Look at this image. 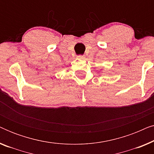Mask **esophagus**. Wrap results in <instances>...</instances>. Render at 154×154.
<instances>
[{
    "label": "esophagus",
    "instance_id": "esophagus-1",
    "mask_svg": "<svg viewBox=\"0 0 154 154\" xmlns=\"http://www.w3.org/2000/svg\"><path fill=\"white\" fill-rule=\"evenodd\" d=\"M77 57L79 58V59H80V60H84V59H85V57L84 56V55H81V54H80V55L77 56Z\"/></svg>",
    "mask_w": 154,
    "mask_h": 154
}]
</instances>
